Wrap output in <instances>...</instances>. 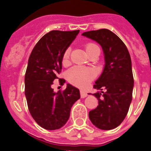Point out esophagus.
Here are the masks:
<instances>
[{
	"label": "esophagus",
	"instance_id": "1",
	"mask_svg": "<svg viewBox=\"0 0 151 151\" xmlns=\"http://www.w3.org/2000/svg\"><path fill=\"white\" fill-rule=\"evenodd\" d=\"M87 93L85 92L84 90H81V98H86V96H87Z\"/></svg>",
	"mask_w": 151,
	"mask_h": 151
}]
</instances>
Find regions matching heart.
I'll return each mask as SVG.
<instances>
[{
	"mask_svg": "<svg viewBox=\"0 0 151 151\" xmlns=\"http://www.w3.org/2000/svg\"><path fill=\"white\" fill-rule=\"evenodd\" d=\"M96 47L93 43H89L86 46V52H89L92 47ZM70 56V50L68 49L63 55V62L67 63ZM96 73L92 69L82 66H74L68 70L67 73L68 80L71 83L78 86H84L94 79Z\"/></svg>",
	"mask_w": 151,
	"mask_h": 151,
	"instance_id": "obj_1",
	"label": "heart"
}]
</instances>
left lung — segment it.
I'll use <instances>...</instances> for the list:
<instances>
[{
    "mask_svg": "<svg viewBox=\"0 0 151 151\" xmlns=\"http://www.w3.org/2000/svg\"><path fill=\"white\" fill-rule=\"evenodd\" d=\"M82 35L101 46L104 58L102 73L95 82L97 92L92 94L98 99L99 105L89 111V119L100 129H113L123 121L132 99L131 57L124 43L110 30L90 31Z\"/></svg>",
    "mask_w": 151,
    "mask_h": 151,
    "instance_id": "obj_1",
    "label": "left lung"
}]
</instances>
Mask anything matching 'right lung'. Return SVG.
<instances>
[{
  "label": "right lung",
  "mask_w": 151,
  "mask_h": 151,
  "mask_svg": "<svg viewBox=\"0 0 151 151\" xmlns=\"http://www.w3.org/2000/svg\"><path fill=\"white\" fill-rule=\"evenodd\" d=\"M80 30L51 31L40 38L28 59L25 76V95L29 112L36 123L47 130L59 129L68 120L80 90L68 83L63 92H54L53 81L62 68L65 52ZM64 84L65 81L60 79Z\"/></svg>",
  "instance_id": "obj_1"
}]
</instances>
